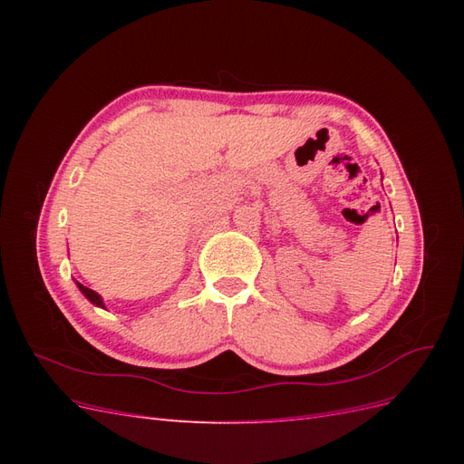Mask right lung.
<instances>
[{
	"label": "right lung",
	"mask_w": 464,
	"mask_h": 464,
	"mask_svg": "<svg viewBox=\"0 0 464 464\" xmlns=\"http://www.w3.org/2000/svg\"><path fill=\"white\" fill-rule=\"evenodd\" d=\"M75 285H77V288L82 292V296H85L92 305H96V307H102V310H106V305H104V300H102L101 294L94 292V290H91V288H87V286H82L81 283H77V280H75Z\"/></svg>",
	"instance_id": "right-lung-1"
}]
</instances>
